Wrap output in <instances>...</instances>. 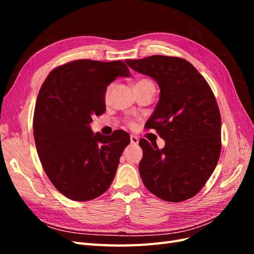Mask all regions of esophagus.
<instances>
[{
	"label": "esophagus",
	"mask_w": 254,
	"mask_h": 254,
	"mask_svg": "<svg viewBox=\"0 0 254 254\" xmlns=\"http://www.w3.org/2000/svg\"><path fill=\"white\" fill-rule=\"evenodd\" d=\"M130 142L133 145H137L139 144V139H137L135 135H130Z\"/></svg>",
	"instance_id": "esophagus-1"
}]
</instances>
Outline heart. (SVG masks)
<instances>
[{
    "mask_svg": "<svg viewBox=\"0 0 254 254\" xmlns=\"http://www.w3.org/2000/svg\"><path fill=\"white\" fill-rule=\"evenodd\" d=\"M146 83H152V82L150 80H148V79H140V80H137L135 82L134 87L135 86H142V84H146ZM110 90H111V87H108V89H107L106 92H105V99H106V101H108V99H109Z\"/></svg>",
    "mask_w": 254,
    "mask_h": 254,
    "instance_id": "1",
    "label": "heart"
}]
</instances>
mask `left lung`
Wrapping results in <instances>:
<instances>
[{"label":"left lung","mask_w":254,"mask_h":254,"mask_svg":"<svg viewBox=\"0 0 254 254\" xmlns=\"http://www.w3.org/2000/svg\"><path fill=\"white\" fill-rule=\"evenodd\" d=\"M125 63L160 88L145 127L157 130L165 146L159 149L140 140L144 186L165 201L187 200L203 188L218 162L221 119L216 99L201 74L182 58L155 55Z\"/></svg>","instance_id":"left-lung-1"}]
</instances>
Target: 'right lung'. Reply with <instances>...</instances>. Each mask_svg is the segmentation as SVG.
<instances>
[{"label": "right lung", "mask_w": 254, "mask_h": 254, "mask_svg": "<svg viewBox=\"0 0 254 254\" xmlns=\"http://www.w3.org/2000/svg\"><path fill=\"white\" fill-rule=\"evenodd\" d=\"M129 76L123 61L80 59L53 70L39 91L33 124L38 156L54 187L72 200L101 196L114 179L130 136L124 130L94 134L90 124L106 110L107 87Z\"/></svg>", "instance_id": "1"}]
</instances>
